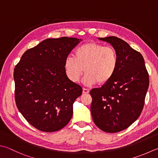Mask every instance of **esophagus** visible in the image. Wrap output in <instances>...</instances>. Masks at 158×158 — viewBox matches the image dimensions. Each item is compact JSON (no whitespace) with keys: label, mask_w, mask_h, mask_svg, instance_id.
Listing matches in <instances>:
<instances>
[{"label":"esophagus","mask_w":158,"mask_h":158,"mask_svg":"<svg viewBox=\"0 0 158 158\" xmlns=\"http://www.w3.org/2000/svg\"><path fill=\"white\" fill-rule=\"evenodd\" d=\"M82 93L84 94H88L89 93V89H87L84 88V89H83Z\"/></svg>","instance_id":"esophagus-1"}]
</instances>
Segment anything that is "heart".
<instances>
[{
	"mask_svg": "<svg viewBox=\"0 0 158 158\" xmlns=\"http://www.w3.org/2000/svg\"><path fill=\"white\" fill-rule=\"evenodd\" d=\"M118 65V56L114 48L91 42L78 47L75 58L67 56L64 68L67 78L73 82L79 81L84 69L86 75L82 82L91 86L97 82L102 85L109 82L115 75Z\"/></svg>",
	"mask_w": 158,
	"mask_h": 158,
	"instance_id": "obj_1",
	"label": "heart"
}]
</instances>
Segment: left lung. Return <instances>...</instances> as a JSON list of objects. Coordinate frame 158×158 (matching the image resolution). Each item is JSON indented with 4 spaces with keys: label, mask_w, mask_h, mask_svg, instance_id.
I'll return each instance as SVG.
<instances>
[{
    "label": "left lung",
    "mask_w": 158,
    "mask_h": 158,
    "mask_svg": "<svg viewBox=\"0 0 158 158\" xmlns=\"http://www.w3.org/2000/svg\"><path fill=\"white\" fill-rule=\"evenodd\" d=\"M117 52L118 65L114 77L100 88L91 89V113L96 125L106 133L127 129L139 118L149 85L143 56L115 36L98 38Z\"/></svg>",
    "instance_id": "left-lung-1"
}]
</instances>
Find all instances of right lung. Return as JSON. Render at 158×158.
Here are the masks:
<instances>
[{
	"label": "right lung",
	"instance_id": "right-lung-1",
	"mask_svg": "<svg viewBox=\"0 0 158 158\" xmlns=\"http://www.w3.org/2000/svg\"><path fill=\"white\" fill-rule=\"evenodd\" d=\"M82 39L47 38L23 53L14 68L18 109L35 129L53 132L64 127L82 89L67 78L64 63Z\"/></svg>",
	"mask_w": 158,
	"mask_h": 158
}]
</instances>
